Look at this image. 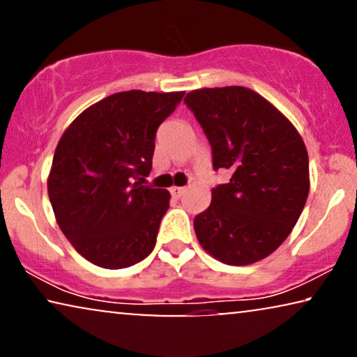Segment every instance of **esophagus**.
<instances>
[{"label":"esophagus","instance_id":"1","mask_svg":"<svg viewBox=\"0 0 357 357\" xmlns=\"http://www.w3.org/2000/svg\"><path fill=\"white\" fill-rule=\"evenodd\" d=\"M183 193H185L183 187H170V195H172L174 198H180Z\"/></svg>","mask_w":357,"mask_h":357}]
</instances>
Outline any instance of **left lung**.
Here are the masks:
<instances>
[{"label": "left lung", "mask_w": 357, "mask_h": 357, "mask_svg": "<svg viewBox=\"0 0 357 357\" xmlns=\"http://www.w3.org/2000/svg\"><path fill=\"white\" fill-rule=\"evenodd\" d=\"M213 151V169L231 170L193 221L209 255L250 265L270 255L296 226L309 195V155L294 125L242 86L188 92L183 99Z\"/></svg>", "instance_id": "left-lung-1"}]
</instances>
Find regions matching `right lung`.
<instances>
[{"label": "right lung", "mask_w": 357, "mask_h": 357, "mask_svg": "<svg viewBox=\"0 0 357 357\" xmlns=\"http://www.w3.org/2000/svg\"><path fill=\"white\" fill-rule=\"evenodd\" d=\"M183 94L116 92L58 141L48 197L61 232L94 265L120 270L153 252L170 193L141 182L153 169L155 131Z\"/></svg>", "instance_id": "add662e5"}]
</instances>
